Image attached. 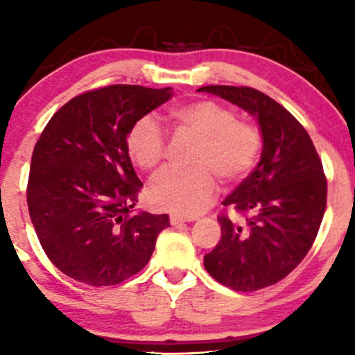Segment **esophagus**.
<instances>
[{
	"mask_svg": "<svg viewBox=\"0 0 355 355\" xmlns=\"http://www.w3.org/2000/svg\"><path fill=\"white\" fill-rule=\"evenodd\" d=\"M193 220H197V218H195V217H182V215H177V214L170 215V223H172V225H180V223L193 222Z\"/></svg>",
	"mask_w": 355,
	"mask_h": 355,
	"instance_id": "obj_1",
	"label": "esophagus"
}]
</instances>
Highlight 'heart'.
<instances>
[{"label": "heart", "mask_w": 355, "mask_h": 355, "mask_svg": "<svg viewBox=\"0 0 355 355\" xmlns=\"http://www.w3.org/2000/svg\"><path fill=\"white\" fill-rule=\"evenodd\" d=\"M166 120L182 135L197 138L190 170H166L150 185V202L158 209L197 215L217 191V178L234 183L250 173L262 152L263 137L255 123L214 100H197L166 112ZM165 135L157 121L144 116L126 135V152L137 166L155 172L164 164Z\"/></svg>", "instance_id": "obj_1"}]
</instances>
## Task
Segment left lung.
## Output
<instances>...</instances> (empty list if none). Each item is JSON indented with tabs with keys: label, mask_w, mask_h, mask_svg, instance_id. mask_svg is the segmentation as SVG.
Returning <instances> with one entry per match:
<instances>
[{
	"label": "left lung",
	"mask_w": 355,
	"mask_h": 355,
	"mask_svg": "<svg viewBox=\"0 0 355 355\" xmlns=\"http://www.w3.org/2000/svg\"><path fill=\"white\" fill-rule=\"evenodd\" d=\"M198 92L245 110L262 132L260 162L223 200L250 218L239 225L220 215L222 239L203 257L217 282L234 291H259L285 279L311 250L327 203L322 162L304 126L266 93L227 85Z\"/></svg>",
	"instance_id": "8db88e82"
}]
</instances>
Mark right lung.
Masks as SVG:
<instances>
[{"label": "right lung", "instance_id": "1", "mask_svg": "<svg viewBox=\"0 0 355 355\" xmlns=\"http://www.w3.org/2000/svg\"><path fill=\"white\" fill-rule=\"evenodd\" d=\"M172 88L112 85L63 105L36 141L26 202L44 254L81 284L116 285L140 272L168 215L133 211L144 183L126 152L140 118Z\"/></svg>", "mask_w": 355, "mask_h": 355}]
</instances>
